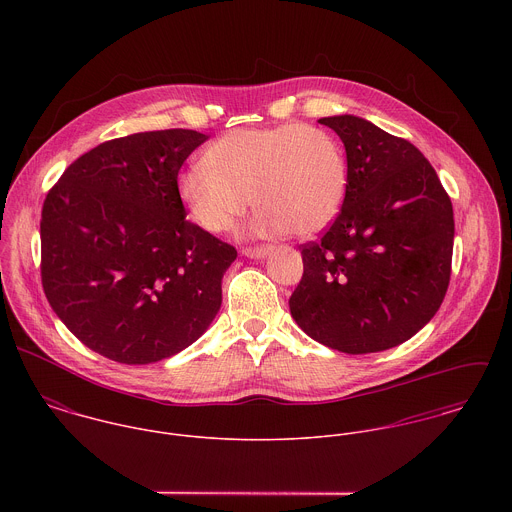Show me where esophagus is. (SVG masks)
<instances>
[{
  "mask_svg": "<svg viewBox=\"0 0 512 512\" xmlns=\"http://www.w3.org/2000/svg\"><path fill=\"white\" fill-rule=\"evenodd\" d=\"M242 254L246 258H254V260H262L270 254V248L268 246H262V248H242Z\"/></svg>",
  "mask_w": 512,
  "mask_h": 512,
  "instance_id": "esophagus-1",
  "label": "esophagus"
}]
</instances>
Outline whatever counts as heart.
<instances>
[{
    "mask_svg": "<svg viewBox=\"0 0 512 512\" xmlns=\"http://www.w3.org/2000/svg\"><path fill=\"white\" fill-rule=\"evenodd\" d=\"M349 189V165L339 140L313 126L230 130L203 163L179 177V197L203 230L222 234L250 207L256 232L313 236L339 217Z\"/></svg>",
    "mask_w": 512,
    "mask_h": 512,
    "instance_id": "b5f03b06",
    "label": "heart"
}]
</instances>
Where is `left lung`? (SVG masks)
<instances>
[{"mask_svg":"<svg viewBox=\"0 0 512 512\" xmlns=\"http://www.w3.org/2000/svg\"><path fill=\"white\" fill-rule=\"evenodd\" d=\"M343 142L345 205L319 242L301 246L303 278L290 297L295 323L349 355L414 337L445 297L453 209L418 147L353 114L321 118Z\"/></svg>","mask_w":512,"mask_h":512,"instance_id":"obj_1","label":"left lung"}]
</instances>
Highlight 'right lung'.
Segmentation results:
<instances>
[{
  "label": "right lung",
  "mask_w": 512,
  "mask_h": 512,
  "mask_svg": "<svg viewBox=\"0 0 512 512\" xmlns=\"http://www.w3.org/2000/svg\"><path fill=\"white\" fill-rule=\"evenodd\" d=\"M209 140L142 132L80 155L41 213L43 290L74 337L124 365L193 345L222 303L236 250L185 219L177 175Z\"/></svg>",
  "instance_id": "right-lung-1"
}]
</instances>
